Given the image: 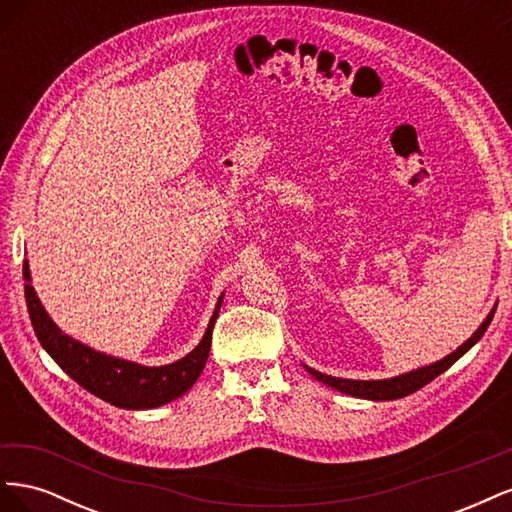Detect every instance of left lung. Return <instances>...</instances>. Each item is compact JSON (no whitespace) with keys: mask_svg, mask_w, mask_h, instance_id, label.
I'll list each match as a JSON object with an SVG mask.
<instances>
[{"mask_svg":"<svg viewBox=\"0 0 512 512\" xmlns=\"http://www.w3.org/2000/svg\"><path fill=\"white\" fill-rule=\"evenodd\" d=\"M493 314L495 309H491V314L483 320V324L476 329V333L468 339L466 344H461L453 354L444 356L442 361L438 363H431L427 367H421V369H414L410 371V374H401V376H395V378H389V380H346V378H333V376H327V374H320V371L307 367L309 374H312L316 380L324 382L327 386H331V389H337L339 393H346V395H352V397H361V399H374V401H391V399H399V397H406L418 389H423L425 384H429L433 378H438L442 371H446L448 367H451L457 359H461L463 354H466L480 337L485 335L487 327L493 320Z\"/></svg>","mask_w":512,"mask_h":512,"instance_id":"8db88e82","label":"left lung"}]
</instances>
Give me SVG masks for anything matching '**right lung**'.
I'll use <instances>...</instances> for the list:
<instances>
[{
	"label": "right lung",
	"instance_id": "add662e5",
	"mask_svg": "<svg viewBox=\"0 0 512 512\" xmlns=\"http://www.w3.org/2000/svg\"><path fill=\"white\" fill-rule=\"evenodd\" d=\"M23 277L27 312L32 318L38 342L74 382H79L91 395L104 399L106 404L126 410H149L164 406L168 401L181 397L185 391H190L207 363L213 324L218 320L224 297H220L218 305H215L205 337L200 339V344L190 354H185L183 359L170 365L145 367L91 350L70 335L61 333L49 314L44 312L34 286L29 284L32 275H29L27 260L23 262Z\"/></svg>",
	"mask_w": 512,
	"mask_h": 512
}]
</instances>
